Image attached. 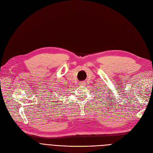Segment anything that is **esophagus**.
Wrapping results in <instances>:
<instances>
[{
    "instance_id": "obj_1",
    "label": "esophagus",
    "mask_w": 153,
    "mask_h": 153,
    "mask_svg": "<svg viewBox=\"0 0 153 153\" xmlns=\"http://www.w3.org/2000/svg\"><path fill=\"white\" fill-rule=\"evenodd\" d=\"M79 85H81V86H82V87H84V86L85 85V82H84V81L80 82L79 83Z\"/></svg>"
}]
</instances>
